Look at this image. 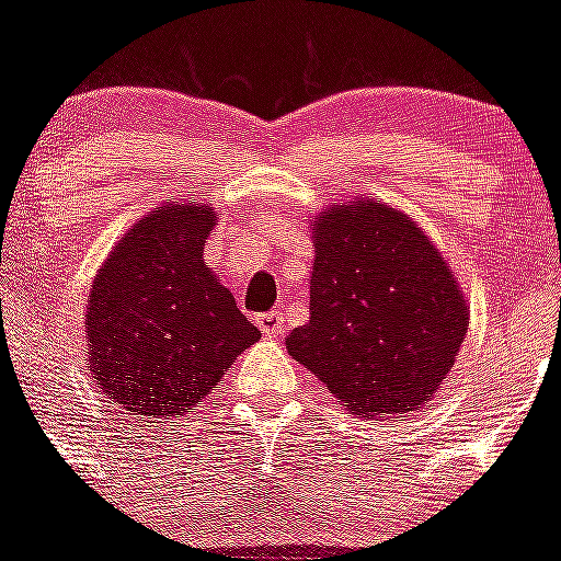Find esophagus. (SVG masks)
<instances>
[{"label":"esophagus","mask_w":561,"mask_h":561,"mask_svg":"<svg viewBox=\"0 0 561 561\" xmlns=\"http://www.w3.org/2000/svg\"><path fill=\"white\" fill-rule=\"evenodd\" d=\"M257 329L264 336H275L284 331V314L280 311H266V314H257Z\"/></svg>","instance_id":"1"}]
</instances>
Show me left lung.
<instances>
[{"label":"left lung","instance_id":"1","mask_svg":"<svg viewBox=\"0 0 561 561\" xmlns=\"http://www.w3.org/2000/svg\"><path fill=\"white\" fill-rule=\"evenodd\" d=\"M309 323L286 348L356 415L410 413L453 370L469 311L440 252L379 202L317 219Z\"/></svg>","mask_w":561,"mask_h":561}]
</instances>
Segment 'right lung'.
I'll return each mask as SVG.
<instances>
[{
  "mask_svg": "<svg viewBox=\"0 0 561 561\" xmlns=\"http://www.w3.org/2000/svg\"><path fill=\"white\" fill-rule=\"evenodd\" d=\"M213 221L210 207L193 202L160 207L128 230L95 277L92 374L134 415L187 413L261 336L205 266Z\"/></svg>",
  "mask_w": 561,
  "mask_h": 561,
  "instance_id": "add662e5",
  "label": "right lung"
}]
</instances>
